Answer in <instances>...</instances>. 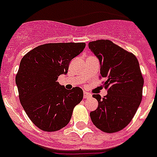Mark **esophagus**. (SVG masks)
<instances>
[{
    "label": "esophagus",
    "mask_w": 157,
    "mask_h": 157,
    "mask_svg": "<svg viewBox=\"0 0 157 157\" xmlns=\"http://www.w3.org/2000/svg\"><path fill=\"white\" fill-rule=\"evenodd\" d=\"M91 94H89V93L86 92V91H84V93H83V98H91Z\"/></svg>",
    "instance_id": "esophagus-1"
}]
</instances>
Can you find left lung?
Masks as SVG:
<instances>
[{"mask_svg":"<svg viewBox=\"0 0 157 157\" xmlns=\"http://www.w3.org/2000/svg\"><path fill=\"white\" fill-rule=\"evenodd\" d=\"M89 48L99 59L101 77L108 94H98V107L91 112V120L105 133H115L127 127L138 110L142 99L144 79L138 59L110 40L89 43Z\"/></svg>","mask_w":157,"mask_h":157,"instance_id":"1","label":"left lung"}]
</instances>
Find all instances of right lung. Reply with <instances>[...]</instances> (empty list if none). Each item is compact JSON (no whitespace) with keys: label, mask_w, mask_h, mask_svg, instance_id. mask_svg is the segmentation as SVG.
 I'll return each mask as SVG.
<instances>
[{"label":"right lung","mask_w":157,"mask_h":157,"mask_svg":"<svg viewBox=\"0 0 157 157\" xmlns=\"http://www.w3.org/2000/svg\"><path fill=\"white\" fill-rule=\"evenodd\" d=\"M86 43H48L27 52L16 76L19 98L34 125L44 131H56L68 124L73 109L82 100L79 87L67 90L57 78L66 75L71 60Z\"/></svg>","instance_id":"obj_1"}]
</instances>
